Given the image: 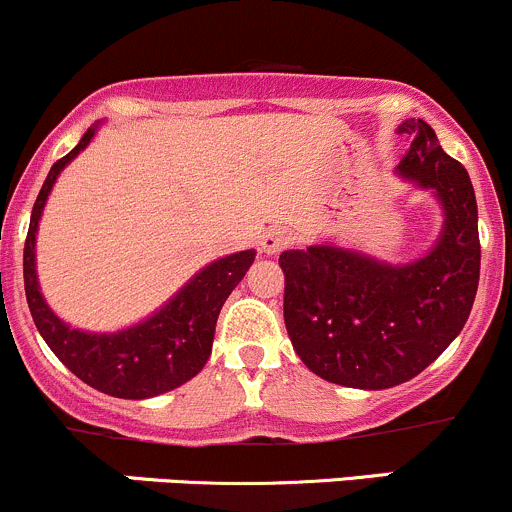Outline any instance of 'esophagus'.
<instances>
[{"label":"esophagus","mask_w":512,"mask_h":512,"mask_svg":"<svg viewBox=\"0 0 512 512\" xmlns=\"http://www.w3.org/2000/svg\"><path fill=\"white\" fill-rule=\"evenodd\" d=\"M260 245L262 252H267V255H277V252H282L285 247L292 245V232L285 230V227H270V230L262 235Z\"/></svg>","instance_id":"esophagus-1"}]
</instances>
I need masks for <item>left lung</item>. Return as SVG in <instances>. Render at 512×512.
<instances>
[{
	"label": "left lung",
	"mask_w": 512,
	"mask_h": 512,
	"mask_svg": "<svg viewBox=\"0 0 512 512\" xmlns=\"http://www.w3.org/2000/svg\"><path fill=\"white\" fill-rule=\"evenodd\" d=\"M399 133L409 151L396 173L431 190L443 210L436 245L404 265L334 242L280 255L294 352L309 371L349 389H391L421 374L466 327L478 292V205L468 170L421 118L401 123Z\"/></svg>",
	"instance_id": "1"
}]
</instances>
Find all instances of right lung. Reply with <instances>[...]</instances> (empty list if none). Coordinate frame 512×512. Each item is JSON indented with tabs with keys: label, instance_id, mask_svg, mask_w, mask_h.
<instances>
[{
	"label": "right lung",
	"instance_id": "obj_1",
	"mask_svg": "<svg viewBox=\"0 0 512 512\" xmlns=\"http://www.w3.org/2000/svg\"><path fill=\"white\" fill-rule=\"evenodd\" d=\"M98 126L101 123H94L74 151L51 165L41 185L24 242V289L36 329L66 369L103 394L141 401L178 389L203 369L213 352L220 309L250 270L257 252H232L210 262L151 317L118 332H84L56 317L36 275V230L56 178L94 141Z\"/></svg>",
	"mask_w": 512,
	"mask_h": 512
}]
</instances>
